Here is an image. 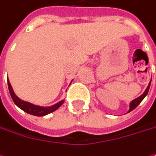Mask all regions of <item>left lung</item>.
<instances>
[{
  "label": "left lung",
  "mask_w": 156,
  "mask_h": 156,
  "mask_svg": "<svg viewBox=\"0 0 156 156\" xmlns=\"http://www.w3.org/2000/svg\"><path fill=\"white\" fill-rule=\"evenodd\" d=\"M150 85H151V82L149 83V85H148V87L146 88V90H145V91H144L140 97H138V98H136V99H134L133 101H131L130 102V104H129V112H131L132 110H134L140 104V102L142 101V100L145 98V96L148 94V91H149V89H150Z\"/></svg>",
  "instance_id": "1"
}]
</instances>
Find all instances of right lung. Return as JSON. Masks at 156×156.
I'll return each mask as SVG.
<instances>
[{
	"mask_svg": "<svg viewBox=\"0 0 156 156\" xmlns=\"http://www.w3.org/2000/svg\"><path fill=\"white\" fill-rule=\"evenodd\" d=\"M7 83H8V89H9L10 94H11V97H12L14 103L20 109H22L24 112H26V113H27L29 115H36V116H43V115H46L48 114H51V113L54 112L55 110H57L64 104L65 100H62V101L58 102L57 104H55V105H53L51 106H48V107H43V106L33 105L31 103L23 101V100H21L20 98H18L16 95V93H15L12 86H11V83H10V81H9L8 79H7Z\"/></svg>",
	"mask_w": 156,
	"mask_h": 156,
	"instance_id": "right-lung-1",
	"label": "right lung"
}]
</instances>
